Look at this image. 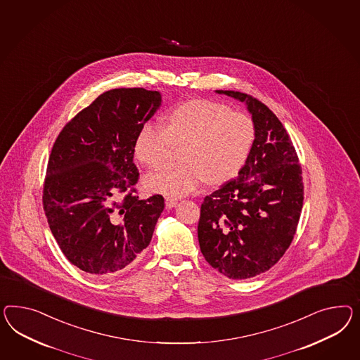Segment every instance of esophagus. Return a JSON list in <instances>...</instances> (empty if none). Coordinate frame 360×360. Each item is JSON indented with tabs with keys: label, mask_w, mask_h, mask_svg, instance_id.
Wrapping results in <instances>:
<instances>
[{
	"label": "esophagus",
	"mask_w": 360,
	"mask_h": 360,
	"mask_svg": "<svg viewBox=\"0 0 360 360\" xmlns=\"http://www.w3.org/2000/svg\"><path fill=\"white\" fill-rule=\"evenodd\" d=\"M178 205V200L174 199V198H166L165 199V205L167 210H170V208H174L175 205Z\"/></svg>",
	"instance_id": "34e87169"
}]
</instances>
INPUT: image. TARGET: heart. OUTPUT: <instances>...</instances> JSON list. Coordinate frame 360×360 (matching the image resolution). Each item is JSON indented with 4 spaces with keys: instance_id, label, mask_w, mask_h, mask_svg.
Instances as JSON below:
<instances>
[{
    "instance_id": "1",
    "label": "heart",
    "mask_w": 360,
    "mask_h": 360,
    "mask_svg": "<svg viewBox=\"0 0 360 360\" xmlns=\"http://www.w3.org/2000/svg\"><path fill=\"white\" fill-rule=\"evenodd\" d=\"M255 126L250 115L210 99H191L174 107L166 127L146 122L137 132L135 155L150 169L169 162L175 146H185L184 164L149 175L146 188L157 194L184 196L207 184L234 178L250 155Z\"/></svg>"
}]
</instances>
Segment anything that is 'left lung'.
Segmentation results:
<instances>
[{"instance_id": "obj_1", "label": "left lung", "mask_w": 360, "mask_h": 360, "mask_svg": "<svg viewBox=\"0 0 360 360\" xmlns=\"http://www.w3.org/2000/svg\"><path fill=\"white\" fill-rule=\"evenodd\" d=\"M243 102L255 137L236 179L205 196L200 207V250L229 279L270 270L290 248L304 200L302 166L282 122L261 101L233 90H216Z\"/></svg>"}]
</instances>
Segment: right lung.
Segmentation results:
<instances>
[{
  "instance_id": "right-lung-1",
  "label": "right lung",
  "mask_w": 360,
  "mask_h": 360,
  "mask_svg": "<svg viewBox=\"0 0 360 360\" xmlns=\"http://www.w3.org/2000/svg\"><path fill=\"white\" fill-rule=\"evenodd\" d=\"M158 91L112 89L79 111L49 155L43 208L69 262L105 276L140 258L164 211L161 195L139 199L134 164L141 126L161 106Z\"/></svg>"
}]
</instances>
